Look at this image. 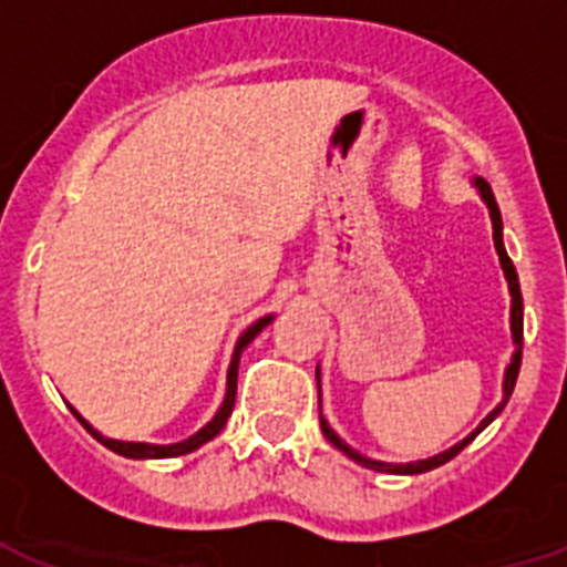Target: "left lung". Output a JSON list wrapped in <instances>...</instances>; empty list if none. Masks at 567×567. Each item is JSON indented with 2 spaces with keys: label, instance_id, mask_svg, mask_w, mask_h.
Wrapping results in <instances>:
<instances>
[{
  "label": "left lung",
  "instance_id": "8db88e82",
  "mask_svg": "<svg viewBox=\"0 0 567 567\" xmlns=\"http://www.w3.org/2000/svg\"><path fill=\"white\" fill-rule=\"evenodd\" d=\"M473 187L478 189V195H482V202L487 204L489 210V221H493V245H496V254H498V261H502V270H504V279H507V291H511V334H513V346H516V351H513L511 363H507V369H504V383H502V403H496V409L489 412L487 417H484L478 426H475L473 432H470L464 441H458L455 446H450V450H444V453L432 455V458H421V461H409V464H389V461H378V458H369V455L357 453L354 446H349L346 441H342L340 435H337L331 426H328V421L322 417V394H320V426H322V435L331 441V444L340 450V453L349 455L351 461H357L360 467L365 470H378V473H394V475H417V473H426V470H435L441 467V464H446L450 458H455V455L464 450V446L473 441L478 432L484 430V426H489V423L496 421L498 412L504 409V403L511 401L513 394V386H516V378H518V365H522V326H525V306H522V291H518V274L516 268H513L511 256H507V250H504V239H502V213H498V204H496V195H493V189H489V184L484 178H478L475 175L473 178ZM317 389H320V369H317Z\"/></svg>",
  "mask_w": 567,
  "mask_h": 567
}]
</instances>
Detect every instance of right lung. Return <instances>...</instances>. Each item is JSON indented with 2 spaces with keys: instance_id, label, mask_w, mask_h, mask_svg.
<instances>
[{
  "instance_id": "add662e5",
  "label": "right lung",
  "mask_w": 567,
  "mask_h": 567,
  "mask_svg": "<svg viewBox=\"0 0 567 567\" xmlns=\"http://www.w3.org/2000/svg\"><path fill=\"white\" fill-rule=\"evenodd\" d=\"M274 322V313H265V317H259V320L254 322V326H247L245 331H241V337L236 340V349H233V357H230V365H227V392H225V401H221V406H218V412L213 415L210 423H204L202 430L195 432V435L184 437V441H178V444H144V441H114V437H106L103 432H97L92 426V423L85 421L83 415H80L78 409H71L74 412V417H78L80 423H83L85 430L92 432L94 437H97L100 444L109 446L112 453L117 455H126V458H175V455H187L193 453V450H198V446H204L207 441H213V437L218 435V432L225 430L227 417H230L233 412V403H236V378H239V360H241V351L250 346V342L256 340V334H259L261 328L270 326Z\"/></svg>"
}]
</instances>
